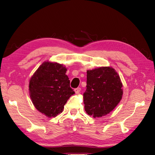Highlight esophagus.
Segmentation results:
<instances>
[{
	"instance_id": "34e87169",
	"label": "esophagus",
	"mask_w": 155,
	"mask_h": 155,
	"mask_svg": "<svg viewBox=\"0 0 155 155\" xmlns=\"http://www.w3.org/2000/svg\"><path fill=\"white\" fill-rule=\"evenodd\" d=\"M81 88L80 87H78V88L74 89V91H75V92H76V94L79 93V92H81Z\"/></svg>"
}]
</instances>
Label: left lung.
<instances>
[{
  "label": "left lung",
  "mask_w": 155,
  "mask_h": 155,
  "mask_svg": "<svg viewBox=\"0 0 155 155\" xmlns=\"http://www.w3.org/2000/svg\"><path fill=\"white\" fill-rule=\"evenodd\" d=\"M87 88L83 93L85 110L88 115L100 118L109 114L121 100L122 83L110 67H100L87 72Z\"/></svg>",
  "instance_id": "1"
}]
</instances>
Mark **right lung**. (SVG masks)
<instances>
[{"label":"right lung","mask_w":155,"mask_h":155,"mask_svg":"<svg viewBox=\"0 0 155 155\" xmlns=\"http://www.w3.org/2000/svg\"><path fill=\"white\" fill-rule=\"evenodd\" d=\"M67 68L57 63L45 62L31 77L29 91L35 107L48 117H55L75 94L65 73Z\"/></svg>","instance_id":"right-lung-1"}]
</instances>
